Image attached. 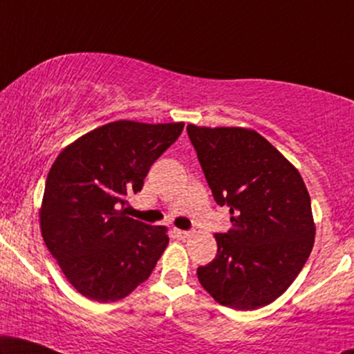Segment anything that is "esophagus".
I'll list each match as a JSON object with an SVG mask.
<instances>
[{
	"label": "esophagus",
	"mask_w": 354,
	"mask_h": 354,
	"mask_svg": "<svg viewBox=\"0 0 354 354\" xmlns=\"http://www.w3.org/2000/svg\"><path fill=\"white\" fill-rule=\"evenodd\" d=\"M174 234H176L177 239H180V240H185V239H188V236H190V232H188V230H180V229L174 230Z\"/></svg>",
	"instance_id": "1"
}]
</instances>
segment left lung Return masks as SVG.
<instances>
[{
	"mask_svg": "<svg viewBox=\"0 0 354 354\" xmlns=\"http://www.w3.org/2000/svg\"><path fill=\"white\" fill-rule=\"evenodd\" d=\"M217 205L232 229L216 234L217 254L198 268L222 306L253 311L277 299L311 254V198L298 169L264 137L243 127L187 125Z\"/></svg>",
	"mask_w": 354,
	"mask_h": 354,
	"instance_id": "left-lung-1",
	"label": "left lung"
}]
</instances>
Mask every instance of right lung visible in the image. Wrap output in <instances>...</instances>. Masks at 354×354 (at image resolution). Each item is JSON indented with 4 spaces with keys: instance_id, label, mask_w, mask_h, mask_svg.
I'll use <instances>...</instances> for the list:
<instances>
[{
    "instance_id": "obj_1",
    "label": "right lung",
    "mask_w": 354,
    "mask_h": 354,
    "mask_svg": "<svg viewBox=\"0 0 354 354\" xmlns=\"http://www.w3.org/2000/svg\"><path fill=\"white\" fill-rule=\"evenodd\" d=\"M183 122L115 120L66 147L48 172L40 207L43 240L66 279L93 301H118L151 275L169 243L164 225L125 214L153 162Z\"/></svg>"
}]
</instances>
